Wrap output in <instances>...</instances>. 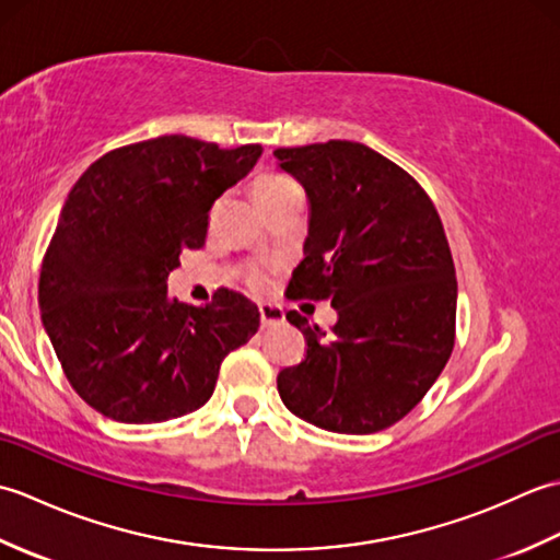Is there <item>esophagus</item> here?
<instances>
[{
  "label": "esophagus",
  "mask_w": 560,
  "mask_h": 560,
  "mask_svg": "<svg viewBox=\"0 0 560 560\" xmlns=\"http://www.w3.org/2000/svg\"><path fill=\"white\" fill-rule=\"evenodd\" d=\"M259 319H261V327L269 329V327H279L283 325V311L277 305H259Z\"/></svg>",
  "instance_id": "obj_1"
}]
</instances>
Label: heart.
<instances>
[{
  "label": "heart",
  "mask_w": 560,
  "mask_h": 560,
  "mask_svg": "<svg viewBox=\"0 0 560 560\" xmlns=\"http://www.w3.org/2000/svg\"><path fill=\"white\" fill-rule=\"evenodd\" d=\"M293 192H301V187L293 180V177L283 175V173H273V171L259 173L253 183V195L261 205V209L277 205V201H281L283 197H289ZM249 281H253L255 289H265L269 283V277H267V271L257 269V271H253Z\"/></svg>",
  "instance_id": "1"
}]
</instances>
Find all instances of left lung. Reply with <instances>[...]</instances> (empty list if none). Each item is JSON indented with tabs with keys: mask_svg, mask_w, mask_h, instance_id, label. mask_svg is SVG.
<instances>
[{
	"mask_svg": "<svg viewBox=\"0 0 560 560\" xmlns=\"http://www.w3.org/2000/svg\"><path fill=\"white\" fill-rule=\"evenodd\" d=\"M311 199L305 259L291 301H329L331 335L291 311L305 335L281 401L331 433L365 435L404 419L455 347V261L438 209L413 177L359 141L277 149Z\"/></svg>",
	"mask_w": 560,
	"mask_h": 560,
	"instance_id": "left-lung-1",
	"label": "left lung"
}]
</instances>
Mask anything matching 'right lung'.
Returning a JSON list of instances; mask_svg holds the SVG:
<instances>
[{"mask_svg":"<svg viewBox=\"0 0 560 560\" xmlns=\"http://www.w3.org/2000/svg\"><path fill=\"white\" fill-rule=\"evenodd\" d=\"M185 135L113 149L83 173L45 249L38 303L57 361L91 409L163 423L199 409L225 355L259 327L243 293L205 307L168 299L183 249L207 241L209 211L259 159Z\"/></svg>","mask_w":560,"mask_h":560,"instance_id":"obj_1","label":"right lung"}]
</instances>
